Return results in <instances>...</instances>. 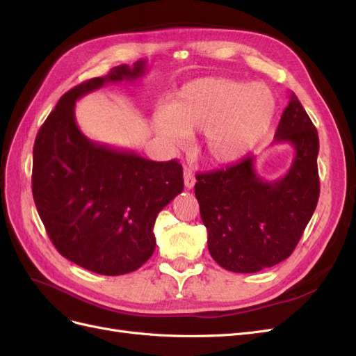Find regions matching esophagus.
Listing matches in <instances>:
<instances>
[{
	"label": "esophagus",
	"mask_w": 356,
	"mask_h": 356,
	"mask_svg": "<svg viewBox=\"0 0 356 356\" xmlns=\"http://www.w3.org/2000/svg\"><path fill=\"white\" fill-rule=\"evenodd\" d=\"M195 184H196L195 175H193V172L188 168H186L184 169V186H186V188L190 190V188L195 187Z\"/></svg>",
	"instance_id": "obj_1"
}]
</instances>
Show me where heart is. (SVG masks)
<instances>
[{
  "label": "heart",
  "mask_w": 356,
  "mask_h": 356,
  "mask_svg": "<svg viewBox=\"0 0 356 356\" xmlns=\"http://www.w3.org/2000/svg\"><path fill=\"white\" fill-rule=\"evenodd\" d=\"M276 99L264 84H243L222 77L196 79L181 88L168 106L156 111L159 132L181 143L203 132L207 156L220 165L250 154L270 131Z\"/></svg>",
  "instance_id": "heart-1"
}]
</instances>
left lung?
Wrapping results in <instances>:
<instances>
[{"label": "left lung", "mask_w": 356, "mask_h": 356, "mask_svg": "<svg viewBox=\"0 0 356 356\" xmlns=\"http://www.w3.org/2000/svg\"><path fill=\"white\" fill-rule=\"evenodd\" d=\"M273 143H289L294 148L293 165L276 181L258 175L250 156L233 166L196 175L195 193L209 252L225 270L255 273L284 261L315 212L319 138L294 93Z\"/></svg>", "instance_id": "obj_1"}]
</instances>
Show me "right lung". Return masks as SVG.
<instances>
[{
    "label": "right lung",
    "mask_w": 356,
    "mask_h": 356,
    "mask_svg": "<svg viewBox=\"0 0 356 356\" xmlns=\"http://www.w3.org/2000/svg\"><path fill=\"white\" fill-rule=\"evenodd\" d=\"M147 60L75 86L40 127L32 196L62 257L105 276L135 272L156 248L157 213L184 188L178 161H153L93 143L75 123V102L108 83L143 77Z\"/></svg>",
    "instance_id": "1"
}]
</instances>
